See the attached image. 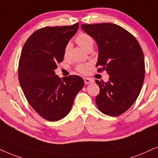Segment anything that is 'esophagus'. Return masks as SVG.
Here are the masks:
<instances>
[{
	"instance_id": "obj_1",
	"label": "esophagus",
	"mask_w": 158,
	"mask_h": 158,
	"mask_svg": "<svg viewBox=\"0 0 158 158\" xmlns=\"http://www.w3.org/2000/svg\"><path fill=\"white\" fill-rule=\"evenodd\" d=\"M84 80H85V83L86 85H88V84L93 82L94 80L92 79H90V78H84Z\"/></svg>"
}]
</instances>
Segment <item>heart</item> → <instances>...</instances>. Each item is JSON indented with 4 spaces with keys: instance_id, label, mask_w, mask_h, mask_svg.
I'll return each instance as SVG.
<instances>
[{
    "instance_id": "heart-1",
    "label": "heart",
    "mask_w": 158,
    "mask_h": 158,
    "mask_svg": "<svg viewBox=\"0 0 158 158\" xmlns=\"http://www.w3.org/2000/svg\"><path fill=\"white\" fill-rule=\"evenodd\" d=\"M75 41L78 45H79L84 49L87 50L89 48L93 47L94 39L92 38L91 35L85 32H79L77 34V35L75 37ZM70 44H66L64 50V57H66L68 56L69 50H70ZM89 64H79L77 66V71L81 74H85L87 73L88 70L89 69Z\"/></svg>"
}]
</instances>
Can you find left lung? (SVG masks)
I'll return each instance as SVG.
<instances>
[{
    "instance_id": "1",
    "label": "left lung",
    "mask_w": 158,
    "mask_h": 158,
    "mask_svg": "<svg viewBox=\"0 0 158 158\" xmlns=\"http://www.w3.org/2000/svg\"><path fill=\"white\" fill-rule=\"evenodd\" d=\"M81 29L98 46V71L106 70L109 81L95 80L100 93L95 102L109 116L125 113L137 99L144 79L145 65L142 48L131 33L111 23L81 24Z\"/></svg>"
}]
</instances>
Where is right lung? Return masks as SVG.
<instances>
[{"label":"right lung","instance_id":"right-lung-1","mask_svg":"<svg viewBox=\"0 0 158 158\" xmlns=\"http://www.w3.org/2000/svg\"><path fill=\"white\" fill-rule=\"evenodd\" d=\"M78 28V23L43 27L35 31L22 48L18 69L21 87L31 108L47 121H57L68 115L85 85L79 76L61 79L54 71L64 60L65 46Z\"/></svg>","mask_w":158,"mask_h":158}]
</instances>
